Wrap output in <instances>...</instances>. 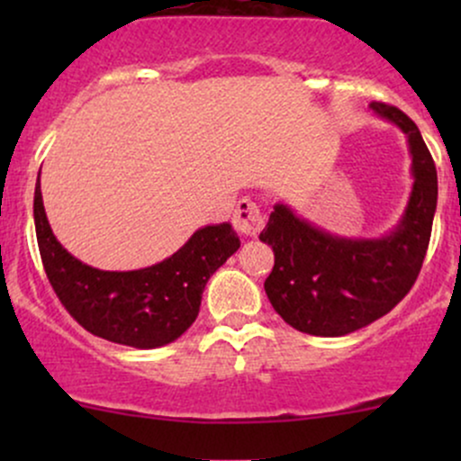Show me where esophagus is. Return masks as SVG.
<instances>
[{
  "mask_svg": "<svg viewBox=\"0 0 461 461\" xmlns=\"http://www.w3.org/2000/svg\"><path fill=\"white\" fill-rule=\"evenodd\" d=\"M234 227L242 236H258L264 227V214L260 205L251 199H240L234 210Z\"/></svg>",
  "mask_w": 461,
  "mask_h": 461,
  "instance_id": "obj_1",
  "label": "esophagus"
}]
</instances>
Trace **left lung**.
<instances>
[{
	"label": "left lung",
	"mask_w": 461,
	"mask_h": 461,
	"mask_svg": "<svg viewBox=\"0 0 461 461\" xmlns=\"http://www.w3.org/2000/svg\"><path fill=\"white\" fill-rule=\"evenodd\" d=\"M370 110L403 131L411 156L414 184L399 223L379 238H348L275 203L260 234L275 251L267 297L290 327L310 336H347L388 314L414 285L429 247L438 205L431 153L399 108L373 102Z\"/></svg>",
	"instance_id": "1"
}]
</instances>
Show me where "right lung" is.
<instances>
[{
    "mask_svg": "<svg viewBox=\"0 0 461 461\" xmlns=\"http://www.w3.org/2000/svg\"><path fill=\"white\" fill-rule=\"evenodd\" d=\"M34 225L47 279L68 314L95 336L134 348H158L177 340L197 319L208 279L240 247L234 227L219 223L199 227L173 256L139 271L88 267L51 231L41 173Z\"/></svg>",
    "mask_w": 461,
    "mask_h": 461,
    "instance_id": "obj_1",
    "label": "right lung"
}]
</instances>
